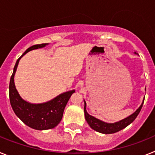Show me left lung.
I'll list each match as a JSON object with an SVG mask.
<instances>
[{
    "instance_id": "left-lung-1",
    "label": "left lung",
    "mask_w": 155,
    "mask_h": 155,
    "mask_svg": "<svg viewBox=\"0 0 155 155\" xmlns=\"http://www.w3.org/2000/svg\"><path fill=\"white\" fill-rule=\"evenodd\" d=\"M135 53L137 54L136 52H135ZM143 101L141 105H140V106L137 109L135 113H134L132 115H130V116L127 117V118L120 120L119 122H116V123H114V124H108V123H105V122H103L102 120H99L98 119L94 118V116L88 114L87 113V110H86V102L84 101V117H85L86 121L88 124V125L90 126V127L91 129H93V130H94L95 131H97V132L102 133V134H114V133L118 132V131L124 129L127 126L130 125L132 122L134 121V120L137 118V116H138L139 113L141 110V108L143 104Z\"/></svg>"
}]
</instances>
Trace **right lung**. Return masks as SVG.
I'll use <instances>...</instances> for the list:
<instances>
[{"label": "right lung", "instance_id": "right-lung-1", "mask_svg": "<svg viewBox=\"0 0 155 155\" xmlns=\"http://www.w3.org/2000/svg\"><path fill=\"white\" fill-rule=\"evenodd\" d=\"M48 43L34 45L27 49L26 51L16 61L9 84V98L14 113L25 125L38 130L53 129L58 125L62 120L63 113L68 100L75 91L72 90L62 93L49 102L40 104L29 103L19 95L15 85L14 77L20 59L28 52L44 47Z\"/></svg>", "mask_w": 155, "mask_h": 155}]
</instances>
